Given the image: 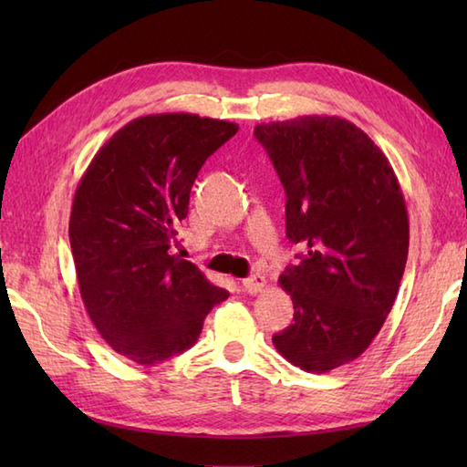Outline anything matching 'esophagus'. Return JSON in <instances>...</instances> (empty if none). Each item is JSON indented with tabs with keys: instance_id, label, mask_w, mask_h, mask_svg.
<instances>
[{
	"instance_id": "esophagus-1",
	"label": "esophagus",
	"mask_w": 467,
	"mask_h": 467,
	"mask_svg": "<svg viewBox=\"0 0 467 467\" xmlns=\"http://www.w3.org/2000/svg\"><path fill=\"white\" fill-rule=\"evenodd\" d=\"M243 286L246 293L256 295V293L266 289V279L263 275H251V276H246V279H243Z\"/></svg>"
}]
</instances>
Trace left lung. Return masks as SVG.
<instances>
[{
    "mask_svg": "<svg viewBox=\"0 0 467 467\" xmlns=\"http://www.w3.org/2000/svg\"><path fill=\"white\" fill-rule=\"evenodd\" d=\"M254 136L285 188L286 236L305 246L279 276L295 323L273 343L327 373L357 359L391 311L410 249L405 198L381 148L345 118L299 116Z\"/></svg>",
    "mask_w": 467,
    "mask_h": 467,
    "instance_id": "obj_1",
    "label": "left lung"
}]
</instances>
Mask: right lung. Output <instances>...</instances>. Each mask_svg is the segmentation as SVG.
<instances>
[{
  "label": "right lung",
  "instance_id": "1",
  "mask_svg": "<svg viewBox=\"0 0 467 467\" xmlns=\"http://www.w3.org/2000/svg\"><path fill=\"white\" fill-rule=\"evenodd\" d=\"M236 130L184 112L140 116L108 138L76 188L69 244L82 301L104 341L134 363L186 351L228 296L171 246L198 171Z\"/></svg>",
  "mask_w": 467,
  "mask_h": 467
}]
</instances>
